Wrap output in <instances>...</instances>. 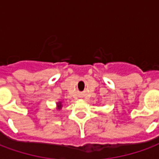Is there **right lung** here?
Returning a JSON list of instances; mask_svg holds the SVG:
<instances>
[{
  "instance_id": "right-lung-1",
  "label": "right lung",
  "mask_w": 159,
  "mask_h": 159,
  "mask_svg": "<svg viewBox=\"0 0 159 159\" xmlns=\"http://www.w3.org/2000/svg\"><path fill=\"white\" fill-rule=\"evenodd\" d=\"M57 107H58V109H60V108L62 107V105H61V102H59V103L57 104Z\"/></svg>"
}]
</instances>
